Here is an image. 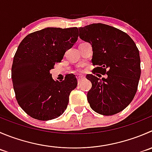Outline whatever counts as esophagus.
I'll return each mask as SVG.
<instances>
[{"mask_svg": "<svg viewBox=\"0 0 152 152\" xmlns=\"http://www.w3.org/2000/svg\"><path fill=\"white\" fill-rule=\"evenodd\" d=\"M85 79V76H77V80H78V84L80 83L81 81L82 80V79Z\"/></svg>", "mask_w": 152, "mask_h": 152, "instance_id": "1", "label": "esophagus"}]
</instances>
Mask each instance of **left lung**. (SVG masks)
<instances>
[{
  "label": "left lung",
  "instance_id": "left-lung-1",
  "mask_svg": "<svg viewBox=\"0 0 152 152\" xmlns=\"http://www.w3.org/2000/svg\"><path fill=\"white\" fill-rule=\"evenodd\" d=\"M79 30L80 39L92 46V63L98 66L94 70L107 75L101 79L87 75L92 84L87 95L90 106L104 116L122 111L133 100L140 78V58L134 42L126 32L104 23Z\"/></svg>",
  "mask_w": 152,
  "mask_h": 152
}]
</instances>
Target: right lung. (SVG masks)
<instances>
[{
  "instance_id": "right-lung-1",
  "label": "right lung",
  "mask_w": 152,
  "mask_h": 152,
  "mask_svg": "<svg viewBox=\"0 0 152 152\" xmlns=\"http://www.w3.org/2000/svg\"><path fill=\"white\" fill-rule=\"evenodd\" d=\"M78 32L77 27L45 28L26 35L19 45L12 80L18 104L32 118L50 120L67 108L70 92L77 86L76 76L68 74L58 82L50 71L76 43Z\"/></svg>"
}]
</instances>
